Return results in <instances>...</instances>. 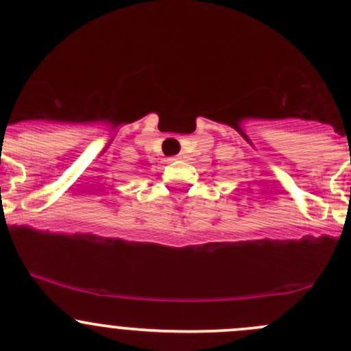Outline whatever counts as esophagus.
<instances>
[{"mask_svg": "<svg viewBox=\"0 0 351 351\" xmlns=\"http://www.w3.org/2000/svg\"><path fill=\"white\" fill-rule=\"evenodd\" d=\"M185 158V153H182L180 156H176V158H171V159H168V161H176V159H183Z\"/></svg>", "mask_w": 351, "mask_h": 351, "instance_id": "34e87169", "label": "esophagus"}]
</instances>
